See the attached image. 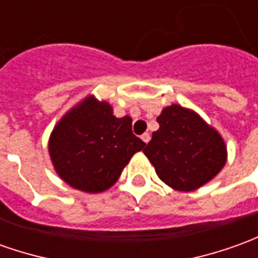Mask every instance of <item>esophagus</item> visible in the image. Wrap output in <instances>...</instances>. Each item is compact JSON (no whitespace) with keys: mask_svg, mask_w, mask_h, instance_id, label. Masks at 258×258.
Here are the masks:
<instances>
[{"mask_svg":"<svg viewBox=\"0 0 258 258\" xmlns=\"http://www.w3.org/2000/svg\"><path fill=\"white\" fill-rule=\"evenodd\" d=\"M141 140H143V141H144V143H145V144H148V141L151 140V136H150L148 133H144L143 136H141Z\"/></svg>","mask_w":258,"mask_h":258,"instance_id":"1","label":"esophagus"}]
</instances>
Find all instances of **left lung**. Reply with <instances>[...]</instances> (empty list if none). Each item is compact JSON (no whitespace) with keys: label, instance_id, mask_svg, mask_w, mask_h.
<instances>
[{"label":"left lung","instance_id":"1","mask_svg":"<svg viewBox=\"0 0 258 258\" xmlns=\"http://www.w3.org/2000/svg\"><path fill=\"white\" fill-rule=\"evenodd\" d=\"M144 154L161 179L178 190H194L209 182L226 164L222 137L194 111L178 104L164 108Z\"/></svg>","mask_w":258,"mask_h":258}]
</instances>
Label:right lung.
<instances>
[{"label": "right lung", "instance_id": "obj_1", "mask_svg": "<svg viewBox=\"0 0 258 258\" xmlns=\"http://www.w3.org/2000/svg\"><path fill=\"white\" fill-rule=\"evenodd\" d=\"M131 127L128 115L117 118L106 101L87 97L63 117L50 136L49 152L56 172L83 192L108 189L130 158L145 147Z\"/></svg>", "mask_w": 258, "mask_h": 258}]
</instances>
